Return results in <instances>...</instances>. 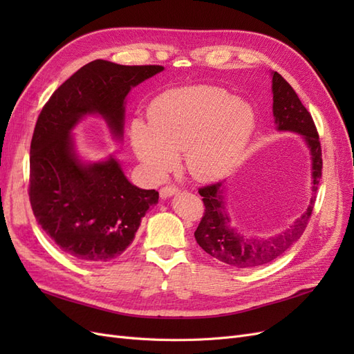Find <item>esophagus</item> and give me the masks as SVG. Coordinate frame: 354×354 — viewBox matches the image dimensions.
Instances as JSON below:
<instances>
[{"label":"esophagus","mask_w":354,"mask_h":354,"mask_svg":"<svg viewBox=\"0 0 354 354\" xmlns=\"http://www.w3.org/2000/svg\"><path fill=\"white\" fill-rule=\"evenodd\" d=\"M178 187H176V186H165V187H162L159 190V195H160V198L162 199H167V198H171V196H174V195H177L178 194Z\"/></svg>","instance_id":"1"}]
</instances>
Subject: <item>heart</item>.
I'll return each instance as SVG.
<instances>
[{
  "label": "heart",
  "mask_w": 354,
  "mask_h": 354,
  "mask_svg": "<svg viewBox=\"0 0 354 354\" xmlns=\"http://www.w3.org/2000/svg\"><path fill=\"white\" fill-rule=\"evenodd\" d=\"M255 130L252 106L216 85L169 90L153 100L149 124H131L134 153L160 178L185 152L189 173L198 180H217L238 164Z\"/></svg>",
  "instance_id": "1"
}]
</instances>
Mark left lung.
Segmentation results:
<instances>
[{"instance_id": "1", "label": "left lung", "mask_w": 354, "mask_h": 354, "mask_svg": "<svg viewBox=\"0 0 354 354\" xmlns=\"http://www.w3.org/2000/svg\"><path fill=\"white\" fill-rule=\"evenodd\" d=\"M273 116L277 131L303 136L312 158V198L307 209L291 226L270 236H248L232 226L226 208L224 181L199 189L205 212L195 232L201 248L224 264L234 269H252L273 261L301 238L313 212L316 192L322 177V151L312 115L304 108L297 93L281 73L272 72Z\"/></svg>"}]
</instances>
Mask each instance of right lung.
Instances as JSON below:
<instances>
[{
	"mask_svg": "<svg viewBox=\"0 0 354 354\" xmlns=\"http://www.w3.org/2000/svg\"><path fill=\"white\" fill-rule=\"evenodd\" d=\"M162 71L90 62L53 93L38 116L29 158L30 207L42 230L75 260L120 257L159 194L130 183L113 155L97 162L81 159L72 130L97 115L115 140H122L128 93Z\"/></svg>",
	"mask_w": 354,
	"mask_h": 354,
	"instance_id": "1",
	"label": "right lung"
}]
</instances>
